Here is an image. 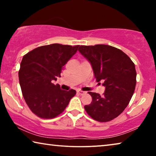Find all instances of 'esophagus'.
<instances>
[{"mask_svg": "<svg viewBox=\"0 0 156 156\" xmlns=\"http://www.w3.org/2000/svg\"><path fill=\"white\" fill-rule=\"evenodd\" d=\"M77 92H78L79 94L81 95V96H83V95H84V94L87 93L86 91H82V90H78Z\"/></svg>", "mask_w": 156, "mask_h": 156, "instance_id": "obj_1", "label": "esophagus"}]
</instances>
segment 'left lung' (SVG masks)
<instances>
[{
	"instance_id": "left-lung-1",
	"label": "left lung",
	"mask_w": 156,
	"mask_h": 156,
	"mask_svg": "<svg viewBox=\"0 0 156 156\" xmlns=\"http://www.w3.org/2000/svg\"><path fill=\"white\" fill-rule=\"evenodd\" d=\"M78 51L91 64L96 81L103 82L105 87L102 96L89 92L92 102L84 109L95 120L109 122L125 109L133 96L136 84L135 65L120 49L106 44L80 46Z\"/></svg>"
}]
</instances>
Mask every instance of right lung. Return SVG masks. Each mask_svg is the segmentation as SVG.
Returning a JSON list of instances; mask_svg holds the SVG:
<instances>
[{
	"label": "right lung",
	"instance_id": "1",
	"mask_svg": "<svg viewBox=\"0 0 156 156\" xmlns=\"http://www.w3.org/2000/svg\"><path fill=\"white\" fill-rule=\"evenodd\" d=\"M78 48L55 43L37 47L23 56L18 72L20 88L26 103L38 117H56L76 95L75 90H62L54 81Z\"/></svg>",
	"mask_w": 156,
	"mask_h": 156
}]
</instances>
